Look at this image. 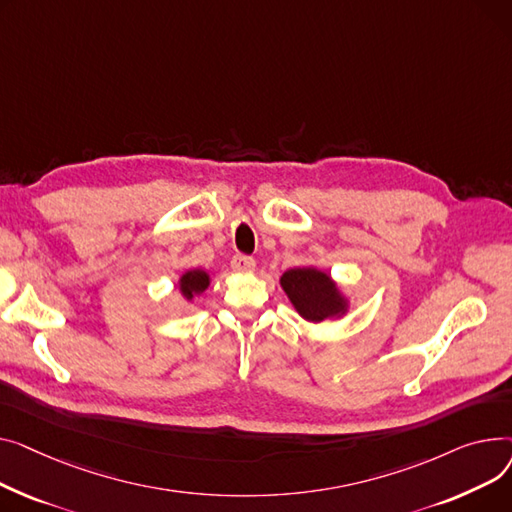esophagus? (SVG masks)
Instances as JSON below:
<instances>
[{
    "label": "esophagus",
    "instance_id": "obj_1",
    "mask_svg": "<svg viewBox=\"0 0 512 512\" xmlns=\"http://www.w3.org/2000/svg\"><path fill=\"white\" fill-rule=\"evenodd\" d=\"M231 268L237 270V273H252V270L256 268V262H254V258H250V256L235 254L233 260H231Z\"/></svg>",
    "mask_w": 512,
    "mask_h": 512
}]
</instances>
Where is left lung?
Wrapping results in <instances>:
<instances>
[{
    "label": "left lung",
    "instance_id": "1",
    "mask_svg": "<svg viewBox=\"0 0 512 512\" xmlns=\"http://www.w3.org/2000/svg\"><path fill=\"white\" fill-rule=\"evenodd\" d=\"M281 287L297 314L308 322L339 318L347 312V299L337 283L314 266L289 268L281 277Z\"/></svg>",
    "mask_w": 512,
    "mask_h": 512
}]
</instances>
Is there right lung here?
I'll return each instance as SVG.
<instances>
[{
    "label": "right lung",
    "mask_w": 512,
    "mask_h": 512,
    "mask_svg": "<svg viewBox=\"0 0 512 512\" xmlns=\"http://www.w3.org/2000/svg\"><path fill=\"white\" fill-rule=\"evenodd\" d=\"M208 285H210V277L206 270H200V268L186 270V273L179 277V291H182V295L188 299V302H192L196 295L206 291Z\"/></svg>",
    "instance_id": "add662e5"
}]
</instances>
